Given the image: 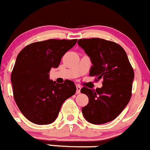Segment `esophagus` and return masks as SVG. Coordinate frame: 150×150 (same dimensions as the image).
Masks as SVG:
<instances>
[{"mask_svg": "<svg viewBox=\"0 0 150 150\" xmlns=\"http://www.w3.org/2000/svg\"><path fill=\"white\" fill-rule=\"evenodd\" d=\"M81 87L80 86H76V93L77 94H79L81 93Z\"/></svg>", "mask_w": 150, "mask_h": 150, "instance_id": "esophagus-1", "label": "esophagus"}]
</instances>
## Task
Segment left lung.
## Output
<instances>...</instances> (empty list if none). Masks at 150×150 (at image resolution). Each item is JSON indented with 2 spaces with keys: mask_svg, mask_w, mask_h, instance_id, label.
I'll return each mask as SVG.
<instances>
[{
  "mask_svg": "<svg viewBox=\"0 0 150 150\" xmlns=\"http://www.w3.org/2000/svg\"><path fill=\"white\" fill-rule=\"evenodd\" d=\"M78 44L93 63L90 76L95 77L96 81L103 79L101 88H81V92L89 98L82 114L93 124L112 121L126 107L132 96L134 74L127 54L117 43L103 39H81Z\"/></svg>",
  "mask_w": 150,
  "mask_h": 150,
  "instance_id": "left-lung-1",
  "label": "left lung"
}]
</instances>
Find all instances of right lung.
Returning <instances> with one entry per match:
<instances>
[{"label":"right lung","mask_w":150,"mask_h":150,"mask_svg":"<svg viewBox=\"0 0 150 150\" xmlns=\"http://www.w3.org/2000/svg\"><path fill=\"white\" fill-rule=\"evenodd\" d=\"M77 40H48L27 45L17 56L11 74L13 96L20 111L28 120L47 125L56 120L66 99L76 87L66 80L62 84L49 79L52 68H57L62 57Z\"/></svg>","instance_id":"obj_1"}]
</instances>
